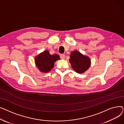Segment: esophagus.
I'll list each match as a JSON object with an SVG mask.
<instances>
[{
    "instance_id": "obj_1",
    "label": "esophagus",
    "mask_w": 124,
    "mask_h": 124,
    "mask_svg": "<svg viewBox=\"0 0 124 124\" xmlns=\"http://www.w3.org/2000/svg\"><path fill=\"white\" fill-rule=\"evenodd\" d=\"M60 58L61 59H65V55H64V54H61L60 55Z\"/></svg>"
}]
</instances>
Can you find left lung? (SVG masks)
I'll return each mask as SVG.
<instances>
[{
	"label": "left lung",
	"instance_id": "1",
	"mask_svg": "<svg viewBox=\"0 0 124 124\" xmlns=\"http://www.w3.org/2000/svg\"><path fill=\"white\" fill-rule=\"evenodd\" d=\"M69 62L74 70L78 73H83L90 66L89 58L80 53L79 51H74L71 52Z\"/></svg>",
	"mask_w": 124,
	"mask_h": 124
}]
</instances>
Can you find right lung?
Returning <instances> with one entry per match:
<instances>
[{
	"mask_svg": "<svg viewBox=\"0 0 124 124\" xmlns=\"http://www.w3.org/2000/svg\"><path fill=\"white\" fill-rule=\"evenodd\" d=\"M60 59L58 55H50L48 51H44L35 57V61L37 67L41 72L47 73L54 67V63Z\"/></svg>",
	"mask_w": 124,
	"mask_h": 124,
	"instance_id": "right-lung-1",
	"label": "right lung"
}]
</instances>
